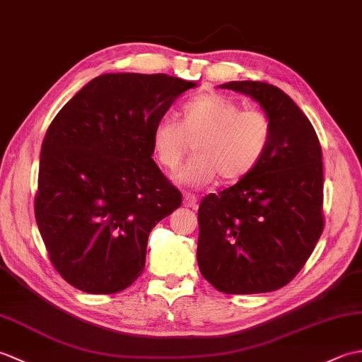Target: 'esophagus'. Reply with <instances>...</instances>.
<instances>
[{"label":"esophagus","mask_w":362,"mask_h":362,"mask_svg":"<svg viewBox=\"0 0 362 362\" xmlns=\"http://www.w3.org/2000/svg\"><path fill=\"white\" fill-rule=\"evenodd\" d=\"M183 205L188 206V209H196L197 206V197L191 193H187L183 196Z\"/></svg>","instance_id":"obj_1"}]
</instances>
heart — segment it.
<instances>
[{
	"label": "heart",
	"mask_w": 362,
	"mask_h": 362,
	"mask_svg": "<svg viewBox=\"0 0 362 362\" xmlns=\"http://www.w3.org/2000/svg\"><path fill=\"white\" fill-rule=\"evenodd\" d=\"M272 134V119L266 112L243 109L222 93H201L182 105L180 122L168 115L156 122L152 152L157 163L173 174L193 143L194 156L177 174L179 183L201 188L219 175L233 183L259 165Z\"/></svg>",
	"instance_id": "b5f03b06"
}]
</instances>
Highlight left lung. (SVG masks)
I'll return each mask as SVG.
<instances>
[{
	"mask_svg": "<svg viewBox=\"0 0 362 362\" xmlns=\"http://www.w3.org/2000/svg\"><path fill=\"white\" fill-rule=\"evenodd\" d=\"M221 88L258 101L274 134L247 177L199 205V269L226 294L275 291L300 272L324 232L322 148L310 119L279 87L233 81Z\"/></svg>",
	"mask_w": 362,
	"mask_h": 362,
	"instance_id": "left-lung-1",
	"label": "left lung"
}]
</instances>
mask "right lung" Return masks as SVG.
Listing matches in <instances>:
<instances>
[{"label": "right lung", "instance_id": "add662e5", "mask_svg": "<svg viewBox=\"0 0 362 362\" xmlns=\"http://www.w3.org/2000/svg\"><path fill=\"white\" fill-rule=\"evenodd\" d=\"M193 87L168 74H103L52 119L34 211L51 263L71 286L115 294L141 275L151 230L182 205L152 160V130Z\"/></svg>", "mask_w": 362, "mask_h": 362}]
</instances>
